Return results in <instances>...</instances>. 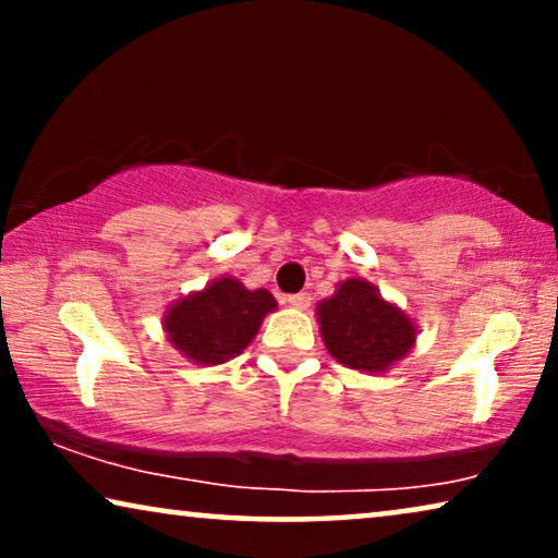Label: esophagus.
I'll list each match as a JSON object with an SVG mask.
<instances>
[{
	"instance_id": "1",
	"label": "esophagus",
	"mask_w": 558,
	"mask_h": 558,
	"mask_svg": "<svg viewBox=\"0 0 558 558\" xmlns=\"http://www.w3.org/2000/svg\"><path fill=\"white\" fill-rule=\"evenodd\" d=\"M287 304H289V307H294V310H307L310 304H312V296H310L307 292L289 294V296H287Z\"/></svg>"
}]
</instances>
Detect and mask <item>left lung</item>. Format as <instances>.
I'll list each match as a JSON object with an SVG mask.
<instances>
[{
    "label": "left lung",
    "instance_id": "obj_1",
    "mask_svg": "<svg viewBox=\"0 0 558 558\" xmlns=\"http://www.w3.org/2000/svg\"><path fill=\"white\" fill-rule=\"evenodd\" d=\"M315 315L327 353L371 376L391 371L416 345L414 319L361 277L340 281L332 296L317 302Z\"/></svg>",
    "mask_w": 558,
    "mask_h": 558
}]
</instances>
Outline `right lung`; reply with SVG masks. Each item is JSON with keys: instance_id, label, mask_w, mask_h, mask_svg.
<instances>
[{"instance_id": "1", "label": "right lung", "mask_w": 558, "mask_h": 558, "mask_svg": "<svg viewBox=\"0 0 558 558\" xmlns=\"http://www.w3.org/2000/svg\"><path fill=\"white\" fill-rule=\"evenodd\" d=\"M277 310L266 289H246L235 277L213 279L197 292L167 304V340L195 365H220L254 342L264 317Z\"/></svg>"}]
</instances>
